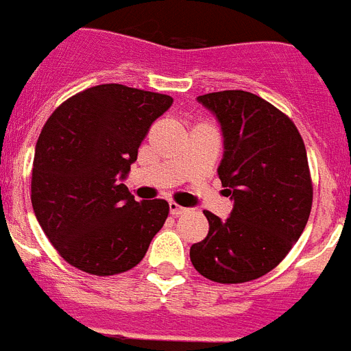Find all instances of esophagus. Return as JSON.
<instances>
[{
	"label": "esophagus",
	"instance_id": "obj_1",
	"mask_svg": "<svg viewBox=\"0 0 351 351\" xmlns=\"http://www.w3.org/2000/svg\"><path fill=\"white\" fill-rule=\"evenodd\" d=\"M169 211L173 217H178V215H184L186 213V208H182V206H178L176 202H169Z\"/></svg>",
	"mask_w": 351,
	"mask_h": 351
}]
</instances>
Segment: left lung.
Returning a JSON list of instances; mask_svg holds the SVG:
<instances>
[{"label":"left lung","mask_w":351,"mask_h":351,"mask_svg":"<svg viewBox=\"0 0 351 351\" xmlns=\"http://www.w3.org/2000/svg\"><path fill=\"white\" fill-rule=\"evenodd\" d=\"M199 103L223 128L217 173L234 210L226 221L204 211L210 230L189 258L211 282H252L282 263L306 228L313 204L306 145L282 110L250 92L206 93Z\"/></svg>","instance_id":"1"}]
</instances>
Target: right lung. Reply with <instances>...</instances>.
Segmentation results:
<instances>
[{"mask_svg":"<svg viewBox=\"0 0 351 351\" xmlns=\"http://www.w3.org/2000/svg\"><path fill=\"white\" fill-rule=\"evenodd\" d=\"M171 104L164 93L99 84L64 101L45 121L34 151L31 202L51 245L79 271H130L164 226L169 204L136 202L121 180Z\"/></svg>","mask_w":351,"mask_h":351,"instance_id":"1","label":"right lung"}]
</instances>
